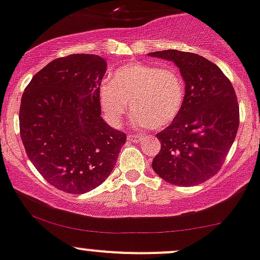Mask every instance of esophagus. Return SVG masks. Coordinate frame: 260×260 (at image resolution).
Returning <instances> with one entry per match:
<instances>
[{"mask_svg":"<svg viewBox=\"0 0 260 260\" xmlns=\"http://www.w3.org/2000/svg\"><path fill=\"white\" fill-rule=\"evenodd\" d=\"M141 136L140 135H136V134H131V135L127 136V140H130L131 142H139L141 140Z\"/></svg>","mask_w":260,"mask_h":260,"instance_id":"esophagus-1","label":"esophagus"}]
</instances>
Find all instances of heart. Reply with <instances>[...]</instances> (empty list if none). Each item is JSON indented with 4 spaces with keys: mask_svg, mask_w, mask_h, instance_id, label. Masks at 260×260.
I'll return each mask as SVG.
<instances>
[{
    "mask_svg": "<svg viewBox=\"0 0 260 260\" xmlns=\"http://www.w3.org/2000/svg\"><path fill=\"white\" fill-rule=\"evenodd\" d=\"M131 103H129L128 102ZM185 102V82L177 69L147 63L120 67L99 88L104 118L119 126L131 110L139 126L160 129L177 118Z\"/></svg>",
    "mask_w": 260,
    "mask_h": 260,
    "instance_id": "heart-1",
    "label": "heart"
}]
</instances>
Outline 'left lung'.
<instances>
[{
  "label": "left lung",
  "instance_id": "1",
  "mask_svg": "<svg viewBox=\"0 0 260 260\" xmlns=\"http://www.w3.org/2000/svg\"><path fill=\"white\" fill-rule=\"evenodd\" d=\"M172 60L186 84L183 107L166 129L156 134L161 150L152 169L166 182L194 186L219 171L236 139L239 105L231 80L202 55L176 49L150 53Z\"/></svg>",
  "mask_w": 260,
  "mask_h": 260
}]
</instances>
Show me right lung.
I'll list each match as a JSON object with an SVG mask.
<instances>
[{
	"instance_id": "1",
	"label": "right lung",
	"mask_w": 260,
	"mask_h": 260,
	"mask_svg": "<svg viewBox=\"0 0 260 260\" xmlns=\"http://www.w3.org/2000/svg\"><path fill=\"white\" fill-rule=\"evenodd\" d=\"M105 72L99 55H67L35 74L22 95L19 133L27 156L47 182L67 193L102 185L126 141V134L100 116Z\"/></svg>"
}]
</instances>
